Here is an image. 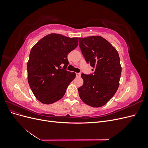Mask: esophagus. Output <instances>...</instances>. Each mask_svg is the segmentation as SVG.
Listing matches in <instances>:
<instances>
[{
    "mask_svg": "<svg viewBox=\"0 0 148 148\" xmlns=\"http://www.w3.org/2000/svg\"><path fill=\"white\" fill-rule=\"evenodd\" d=\"M76 76H77V77H80V76H81V73H76Z\"/></svg>",
    "mask_w": 148,
    "mask_h": 148,
    "instance_id": "34e87169",
    "label": "esophagus"
}]
</instances>
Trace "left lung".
<instances>
[{"mask_svg": "<svg viewBox=\"0 0 148 148\" xmlns=\"http://www.w3.org/2000/svg\"><path fill=\"white\" fill-rule=\"evenodd\" d=\"M79 46L94 73L81 77L83 84L78 88L79 96L85 104L100 107L107 104L117 91L122 72L117 51L99 36L79 38Z\"/></svg>", "mask_w": 148, "mask_h": 148, "instance_id": "left-lung-1", "label": "left lung"}]
</instances>
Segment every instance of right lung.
I'll return each mask as SVG.
<instances>
[{
  "instance_id": "right-lung-1",
  "label": "right lung",
  "mask_w": 148,
  "mask_h": 148,
  "mask_svg": "<svg viewBox=\"0 0 148 148\" xmlns=\"http://www.w3.org/2000/svg\"><path fill=\"white\" fill-rule=\"evenodd\" d=\"M78 39L52 33L31 49L27 63L28 81L34 96L42 104H51L62 99L75 79V73L66 70L69 64L67 55L77 47Z\"/></svg>"
}]
</instances>
